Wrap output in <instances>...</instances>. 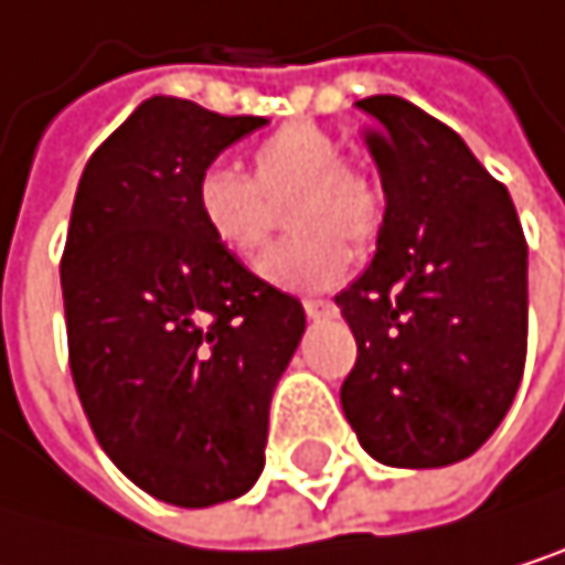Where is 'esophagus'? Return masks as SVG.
Wrapping results in <instances>:
<instances>
[{"label":"esophagus","mask_w":565,"mask_h":565,"mask_svg":"<svg viewBox=\"0 0 565 565\" xmlns=\"http://www.w3.org/2000/svg\"><path fill=\"white\" fill-rule=\"evenodd\" d=\"M302 306H306V317H313V320L333 313V299H306Z\"/></svg>","instance_id":"1"}]
</instances>
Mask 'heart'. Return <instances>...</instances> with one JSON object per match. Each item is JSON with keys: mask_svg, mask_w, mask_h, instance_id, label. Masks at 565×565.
Segmentation results:
<instances>
[{"mask_svg": "<svg viewBox=\"0 0 565 565\" xmlns=\"http://www.w3.org/2000/svg\"><path fill=\"white\" fill-rule=\"evenodd\" d=\"M289 203L296 232L259 259V276L286 289H320L343 276L350 248H366L384 225L381 184L347 164L343 145L317 124H286L252 151V178L209 164L194 181V212L235 259H252L273 235L276 205Z\"/></svg>", "mask_w": 565, "mask_h": 565, "instance_id": "heart-1", "label": "heart"}]
</instances>
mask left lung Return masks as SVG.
Returning a JSON list of instances; mask_svg holds the SVG:
<instances>
[{
  "instance_id": "8db88e82",
  "label": "left lung",
  "mask_w": 565,
  "mask_h": 565,
  "mask_svg": "<svg viewBox=\"0 0 565 565\" xmlns=\"http://www.w3.org/2000/svg\"><path fill=\"white\" fill-rule=\"evenodd\" d=\"M387 212L377 256L337 296L356 340L340 387L360 445L394 468L482 448L519 391L529 248L515 205L465 140L401 97H366Z\"/></svg>"
}]
</instances>
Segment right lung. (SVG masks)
Returning a JSON list of instances; mask_svg holds the SVG:
<instances>
[{"label":"right lung","mask_w":565,"mask_h":565,"mask_svg":"<svg viewBox=\"0 0 565 565\" xmlns=\"http://www.w3.org/2000/svg\"><path fill=\"white\" fill-rule=\"evenodd\" d=\"M263 117L140 104L83 168L60 259L70 374L107 458L148 495L205 509L263 471L269 401L302 302L225 252L194 181Z\"/></svg>","instance_id":"add662e5"}]
</instances>
